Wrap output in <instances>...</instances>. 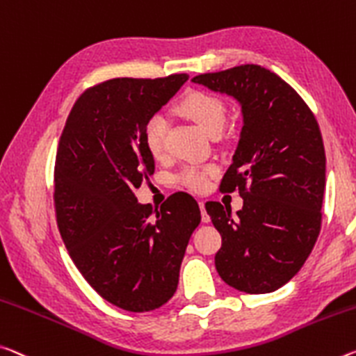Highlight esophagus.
<instances>
[{"instance_id":"34e87169","label":"esophagus","mask_w":356,"mask_h":356,"mask_svg":"<svg viewBox=\"0 0 356 356\" xmlns=\"http://www.w3.org/2000/svg\"><path fill=\"white\" fill-rule=\"evenodd\" d=\"M200 209H201V218H202V222H204V223H207V222H211V218H209V216H207V212H206L204 202H202V201H200Z\"/></svg>"}]
</instances>
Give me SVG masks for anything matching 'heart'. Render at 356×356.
Here are the masks:
<instances>
[{"mask_svg": "<svg viewBox=\"0 0 356 356\" xmlns=\"http://www.w3.org/2000/svg\"><path fill=\"white\" fill-rule=\"evenodd\" d=\"M177 109L180 114L188 117L195 123L204 129L211 136H217L223 129L227 120V104L217 95L195 90L185 95L179 101ZM144 144L150 155L154 158H161L166 154V138H168V123L165 117L152 115L144 125ZM216 166H187L180 172V184L193 191H202L207 187L209 177L216 174Z\"/></svg>", "mask_w": 356, "mask_h": 356, "instance_id": "heart-1", "label": "heart"}]
</instances>
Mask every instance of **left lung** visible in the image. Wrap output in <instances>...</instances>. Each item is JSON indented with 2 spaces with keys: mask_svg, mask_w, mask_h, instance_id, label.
Masks as SVG:
<instances>
[{
  "mask_svg": "<svg viewBox=\"0 0 356 356\" xmlns=\"http://www.w3.org/2000/svg\"><path fill=\"white\" fill-rule=\"evenodd\" d=\"M191 81L234 97L244 127L220 190H238V217L206 202L222 234L217 273L229 286L261 295L285 285L312 252L321 228L325 147L314 112L284 79L258 65L206 72Z\"/></svg>",
  "mask_w": 356,
  "mask_h": 356,
  "instance_id": "8db88e82",
  "label": "left lung"
}]
</instances>
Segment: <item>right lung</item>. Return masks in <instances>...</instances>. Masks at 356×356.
<instances>
[{
  "instance_id": "right-lung-1",
  "label": "right lung",
  "mask_w": 356,
  "mask_h": 356,
  "mask_svg": "<svg viewBox=\"0 0 356 356\" xmlns=\"http://www.w3.org/2000/svg\"><path fill=\"white\" fill-rule=\"evenodd\" d=\"M187 79L117 77L87 88L56 149L54 204L61 239L92 289L129 312L171 300L201 222L198 202L184 191L160 209L139 204L133 193L155 171L144 144L145 122Z\"/></svg>"
}]
</instances>
